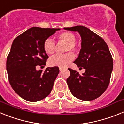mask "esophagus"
I'll return each instance as SVG.
<instances>
[{
  "label": "esophagus",
  "instance_id": "obj_1",
  "mask_svg": "<svg viewBox=\"0 0 124 124\" xmlns=\"http://www.w3.org/2000/svg\"><path fill=\"white\" fill-rule=\"evenodd\" d=\"M63 70V69L62 68V67H60V68H59V70L61 71V72H62V71Z\"/></svg>",
  "mask_w": 124,
  "mask_h": 124
}]
</instances>
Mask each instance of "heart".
Wrapping results in <instances>:
<instances>
[{
  "instance_id": "b5f03b06",
  "label": "heart",
  "mask_w": 124,
  "mask_h": 124,
  "mask_svg": "<svg viewBox=\"0 0 124 124\" xmlns=\"http://www.w3.org/2000/svg\"><path fill=\"white\" fill-rule=\"evenodd\" d=\"M57 38L59 41L66 43L65 52L72 51L77 52L78 47L75 42L76 37L73 33L70 32H63L58 35ZM43 48L46 54L52 55L55 50V44L50 39H47L44 42ZM74 59V55L72 52H69L63 55H56L49 60V64L50 66H56L59 67H65Z\"/></svg>"
}]
</instances>
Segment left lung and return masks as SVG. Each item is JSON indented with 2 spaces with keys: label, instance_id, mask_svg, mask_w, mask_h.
Masks as SVG:
<instances>
[{
  "label": "left lung",
  "instance_id": "1",
  "mask_svg": "<svg viewBox=\"0 0 124 124\" xmlns=\"http://www.w3.org/2000/svg\"><path fill=\"white\" fill-rule=\"evenodd\" d=\"M64 29L77 31L81 35L82 49L74 63L85 69L81 75L76 70L68 69L70 74L67 82L69 90L78 99H95L105 92L110 83L113 59L108 46L101 37L85 27L78 25Z\"/></svg>",
  "mask_w": 124,
  "mask_h": 124
}]
</instances>
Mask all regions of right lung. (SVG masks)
Listing matches in <instances>:
<instances>
[{"mask_svg":"<svg viewBox=\"0 0 124 124\" xmlns=\"http://www.w3.org/2000/svg\"><path fill=\"white\" fill-rule=\"evenodd\" d=\"M59 29L32 27L15 38L7 57L8 81L23 99L37 102L50 94L59 73L58 67H44L49 58L43 48L44 41Z\"/></svg>","mask_w":124,"mask_h":124,"instance_id":"obj_1","label":"right lung"}]
</instances>
